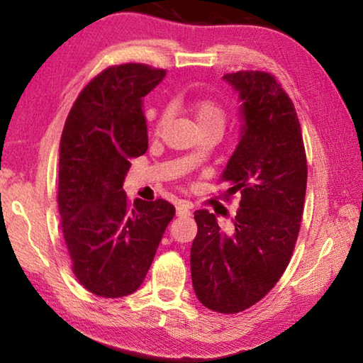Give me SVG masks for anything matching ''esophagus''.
I'll use <instances>...</instances> for the list:
<instances>
[{"instance_id": "esophagus-1", "label": "esophagus", "mask_w": 363, "mask_h": 363, "mask_svg": "<svg viewBox=\"0 0 363 363\" xmlns=\"http://www.w3.org/2000/svg\"><path fill=\"white\" fill-rule=\"evenodd\" d=\"M176 213L177 216H190V213H192V203H189V201H177Z\"/></svg>"}]
</instances>
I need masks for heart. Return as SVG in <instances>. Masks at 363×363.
Instances as JSON below:
<instances>
[{
	"label": "heart",
	"mask_w": 363,
	"mask_h": 363,
	"mask_svg": "<svg viewBox=\"0 0 363 363\" xmlns=\"http://www.w3.org/2000/svg\"><path fill=\"white\" fill-rule=\"evenodd\" d=\"M190 113L194 115L196 126L200 131L218 130L223 133L227 123V112L224 107L213 99H199L190 104ZM164 115L160 116L157 121V131L162 128Z\"/></svg>",
	"instance_id": "1"
}]
</instances>
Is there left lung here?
I'll return each mask as SVG.
<instances>
[{
	"label": "left lung",
	"instance_id": "left-lung-1",
	"mask_svg": "<svg viewBox=\"0 0 363 363\" xmlns=\"http://www.w3.org/2000/svg\"><path fill=\"white\" fill-rule=\"evenodd\" d=\"M223 78L242 101V128L220 181L242 200L232 232L220 230L208 210L195 211L199 232L190 248V272L201 304L237 314L266 296L291 259L307 163L296 110L277 79L253 70Z\"/></svg>",
	"mask_w": 363,
	"mask_h": 363
}]
</instances>
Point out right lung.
<instances>
[{"label": "right lung", "instance_id": "add662e5", "mask_svg": "<svg viewBox=\"0 0 363 363\" xmlns=\"http://www.w3.org/2000/svg\"><path fill=\"white\" fill-rule=\"evenodd\" d=\"M167 70L112 65L86 84L65 120L59 147L57 203L72 270L86 290L121 298L143 284L164 229L167 200L131 203L123 182L149 147L144 97Z\"/></svg>", "mask_w": 363, "mask_h": 363}]
</instances>
